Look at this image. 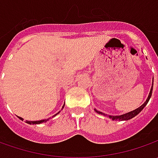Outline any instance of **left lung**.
Here are the masks:
<instances>
[{
  "label": "left lung",
  "instance_id": "obj_1",
  "mask_svg": "<svg viewBox=\"0 0 158 158\" xmlns=\"http://www.w3.org/2000/svg\"><path fill=\"white\" fill-rule=\"evenodd\" d=\"M152 89H153V87H151V89H150V92H149V97H148V98H147V100L146 102L143 104V106H141L139 108H137L135 109V111H132L130 112H127V113H126V114H123V115H120V116H109L110 118H112V120H128V119H130V118H134L135 116H136L137 114L139 113V112H141V111L143 110V108L145 107V106L148 104V102H149V98H150V97H151V94H152ZM96 112H98V113H102V112H98V111H97L96 110Z\"/></svg>",
  "mask_w": 158,
  "mask_h": 158
}]
</instances>
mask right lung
<instances>
[{"instance_id": "1", "label": "right lung", "mask_w": 158, "mask_h": 158, "mask_svg": "<svg viewBox=\"0 0 158 158\" xmlns=\"http://www.w3.org/2000/svg\"><path fill=\"white\" fill-rule=\"evenodd\" d=\"M63 107H64V106H63ZM63 107H62V108H63ZM58 113H59V112H58ZM55 115H56V114H55ZM55 115H54V116H55ZM52 117H53V116H52ZM19 118H20V119H22V120H23V118H21V117H19ZM47 120H48V119H43V120H39V121H28V120H26V123H28V124H40V123H42V122H46V121H47Z\"/></svg>"}]
</instances>
